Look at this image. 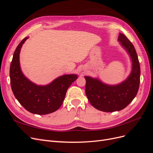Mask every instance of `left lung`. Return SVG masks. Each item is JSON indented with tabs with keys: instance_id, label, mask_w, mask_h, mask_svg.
I'll list each match as a JSON object with an SVG mask.
<instances>
[{
	"instance_id": "8db88e82",
	"label": "left lung",
	"mask_w": 153,
	"mask_h": 153,
	"mask_svg": "<svg viewBox=\"0 0 153 153\" xmlns=\"http://www.w3.org/2000/svg\"><path fill=\"white\" fill-rule=\"evenodd\" d=\"M118 41L130 55L132 61L131 72L127 79L120 84L110 85L97 78L85 76L87 99L94 108L106 112L126 108L135 98L139 88L140 68L135 48L122 33L119 34Z\"/></svg>"
}]
</instances>
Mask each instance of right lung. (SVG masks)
<instances>
[{
    "label": "right lung",
    "mask_w": 153,
    "mask_h": 153,
    "mask_svg": "<svg viewBox=\"0 0 153 153\" xmlns=\"http://www.w3.org/2000/svg\"><path fill=\"white\" fill-rule=\"evenodd\" d=\"M26 37L18 45L10 66L11 86L15 98L29 112L45 115L52 113L62 105L67 90L75 81L76 75H64L47 85H38L22 73L20 66V52Z\"/></svg>",
    "instance_id": "right-lung-1"
}]
</instances>
